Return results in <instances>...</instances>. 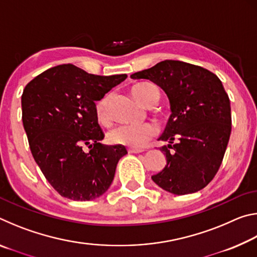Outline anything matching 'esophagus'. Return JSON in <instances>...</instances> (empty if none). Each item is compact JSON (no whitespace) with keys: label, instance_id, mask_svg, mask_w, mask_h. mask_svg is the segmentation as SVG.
<instances>
[{"label":"esophagus","instance_id":"obj_1","mask_svg":"<svg viewBox=\"0 0 257 257\" xmlns=\"http://www.w3.org/2000/svg\"><path fill=\"white\" fill-rule=\"evenodd\" d=\"M129 153H142L143 150H139V149H128Z\"/></svg>","mask_w":257,"mask_h":257}]
</instances>
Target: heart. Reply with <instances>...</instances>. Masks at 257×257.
I'll return each instance as SVG.
<instances>
[{"label":"heart","instance_id":"obj_1","mask_svg":"<svg viewBox=\"0 0 257 257\" xmlns=\"http://www.w3.org/2000/svg\"><path fill=\"white\" fill-rule=\"evenodd\" d=\"M133 96L143 104L149 103L154 96L159 97L158 88L149 82H142L132 87ZM108 103L110 95L106 94L101 97L95 106V114L99 123L106 124L110 121V112H108ZM156 129L152 123H128L120 124L113 128L108 133V141L112 144H119L123 146L139 149L144 146L150 139L155 135Z\"/></svg>","mask_w":257,"mask_h":257}]
</instances>
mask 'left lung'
I'll use <instances>...</instances> for the list:
<instances>
[{
  "label": "left lung",
  "instance_id": "1",
  "mask_svg": "<svg viewBox=\"0 0 257 257\" xmlns=\"http://www.w3.org/2000/svg\"><path fill=\"white\" fill-rule=\"evenodd\" d=\"M133 79L153 81L164 90L171 115L159 141L167 159L161 172L152 176L169 193H196L208 185L219 170L231 134L230 99L221 80L202 67L165 60Z\"/></svg>",
  "mask_w": 257,
  "mask_h": 257
}]
</instances>
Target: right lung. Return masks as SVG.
I'll return each mask as SVG.
<instances>
[{"label": "right lung", "mask_w": 257, "mask_h": 257, "mask_svg": "<svg viewBox=\"0 0 257 257\" xmlns=\"http://www.w3.org/2000/svg\"><path fill=\"white\" fill-rule=\"evenodd\" d=\"M127 75L97 76L61 64L35 77L21 96L23 123L35 162L61 196L93 201L105 193L127 150L103 145L95 102ZM85 145L90 148L85 152Z\"/></svg>", "instance_id": "add662e5"}]
</instances>
